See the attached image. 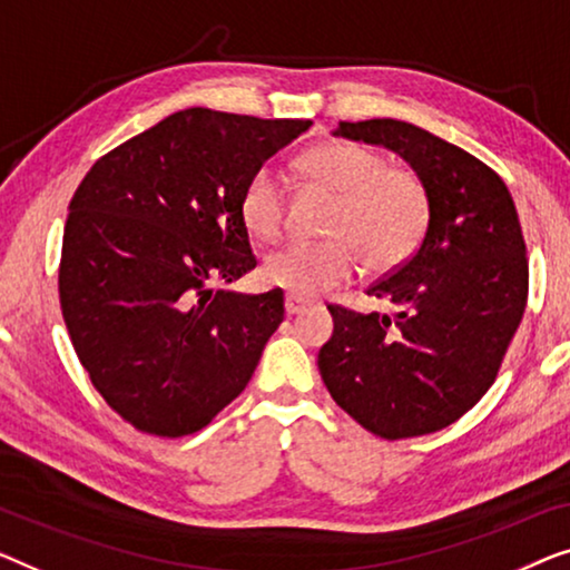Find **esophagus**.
<instances>
[{"label": "esophagus", "instance_id": "esophagus-1", "mask_svg": "<svg viewBox=\"0 0 570 570\" xmlns=\"http://www.w3.org/2000/svg\"><path fill=\"white\" fill-rule=\"evenodd\" d=\"M307 299H302V296H296V294H286V302H284V307H286V315H299V312L307 307Z\"/></svg>", "mask_w": 570, "mask_h": 570}]
</instances>
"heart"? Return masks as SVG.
Instances as JSON below:
<instances>
[{
  "label": "heart",
  "mask_w": 570,
  "mask_h": 570,
  "mask_svg": "<svg viewBox=\"0 0 570 570\" xmlns=\"http://www.w3.org/2000/svg\"><path fill=\"white\" fill-rule=\"evenodd\" d=\"M294 170L312 188L335 196L323 243H288L263 261L268 284L296 296H315L346 284L356 253L372 274L403 266L419 250L429 227V194L419 175L387 165L380 151L331 139L296 157ZM239 219L247 235L274 243L286 224V188L263 167L245 183Z\"/></svg>",
  "instance_id": "obj_1"
}]
</instances>
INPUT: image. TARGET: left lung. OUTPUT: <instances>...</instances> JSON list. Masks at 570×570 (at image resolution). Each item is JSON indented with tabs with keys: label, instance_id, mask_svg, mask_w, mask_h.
Listing matches in <instances>:
<instances>
[{
	"label": "left lung",
	"instance_id": "8db88e82",
	"mask_svg": "<svg viewBox=\"0 0 570 570\" xmlns=\"http://www.w3.org/2000/svg\"><path fill=\"white\" fill-rule=\"evenodd\" d=\"M335 136L397 151L426 188L429 227L411 261L366 288L392 315L327 307L320 374L372 434H434L485 395L522 323L529 266L514 198L485 163L413 124L341 121Z\"/></svg>",
	"mask_w": 570,
	"mask_h": 570
}]
</instances>
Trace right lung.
Listing matches in <instances>:
<instances>
[{
    "label": "right lung",
    "mask_w": 570,
    "mask_h": 570,
    "mask_svg": "<svg viewBox=\"0 0 570 570\" xmlns=\"http://www.w3.org/2000/svg\"><path fill=\"white\" fill-rule=\"evenodd\" d=\"M312 121L188 108L90 167L63 227L59 299L102 400L144 434L202 431L247 387L284 292L237 294L258 266L239 196Z\"/></svg>",
    "instance_id": "add662e5"
}]
</instances>
